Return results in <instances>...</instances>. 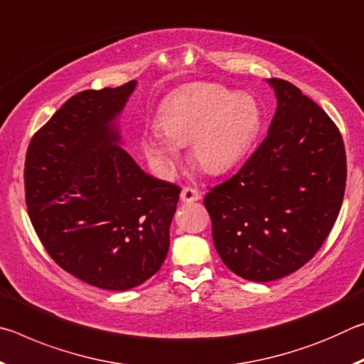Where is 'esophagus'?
Segmentation results:
<instances>
[{"mask_svg":"<svg viewBox=\"0 0 364 364\" xmlns=\"http://www.w3.org/2000/svg\"><path fill=\"white\" fill-rule=\"evenodd\" d=\"M180 199L183 202H186V204H189V202H196L200 199V194L199 191L194 189V188H183L181 194H180Z\"/></svg>","mask_w":364,"mask_h":364,"instance_id":"34e87169","label":"esophagus"}]
</instances>
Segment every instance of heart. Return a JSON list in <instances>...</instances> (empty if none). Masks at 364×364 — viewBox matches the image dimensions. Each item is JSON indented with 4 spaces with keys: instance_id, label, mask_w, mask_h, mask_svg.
Here are the masks:
<instances>
[{
    "instance_id": "1",
    "label": "heart",
    "mask_w": 364,
    "mask_h": 364,
    "mask_svg": "<svg viewBox=\"0 0 364 364\" xmlns=\"http://www.w3.org/2000/svg\"><path fill=\"white\" fill-rule=\"evenodd\" d=\"M159 132L141 134L139 146L159 173L168 175L189 144V160L207 175H225L241 164L263 127L255 96L218 83H191L160 102Z\"/></svg>"
}]
</instances>
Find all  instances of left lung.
I'll use <instances>...</instances> for the list:
<instances>
[{
	"instance_id": "1",
	"label": "left lung",
	"mask_w": 364,
	"mask_h": 364,
	"mask_svg": "<svg viewBox=\"0 0 364 364\" xmlns=\"http://www.w3.org/2000/svg\"><path fill=\"white\" fill-rule=\"evenodd\" d=\"M267 83L278 102L267 138L204 199L220 258L254 282L281 279L311 260L336 223L347 180L329 115L286 80Z\"/></svg>"
}]
</instances>
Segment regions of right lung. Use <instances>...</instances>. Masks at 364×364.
Here are the masks:
<instances>
[{"instance_id":"right-lung-1","label":"right lung","mask_w":364,"mask_h":364,"mask_svg":"<svg viewBox=\"0 0 364 364\" xmlns=\"http://www.w3.org/2000/svg\"><path fill=\"white\" fill-rule=\"evenodd\" d=\"M138 82L72 96L30 141L26 200L40 241L67 273L107 291L162 267L180 188L123 149L120 115Z\"/></svg>"}]
</instances>
